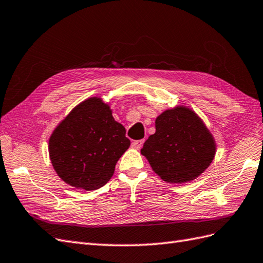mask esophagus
I'll return each instance as SVG.
<instances>
[{
	"mask_svg": "<svg viewBox=\"0 0 263 263\" xmlns=\"http://www.w3.org/2000/svg\"><path fill=\"white\" fill-rule=\"evenodd\" d=\"M143 142H144V140H137V141H133L132 142V146L134 149H141V146H142V144H143Z\"/></svg>",
	"mask_w": 263,
	"mask_h": 263,
	"instance_id": "34e87169",
	"label": "esophagus"
}]
</instances>
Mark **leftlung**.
<instances>
[{
	"mask_svg": "<svg viewBox=\"0 0 263 263\" xmlns=\"http://www.w3.org/2000/svg\"><path fill=\"white\" fill-rule=\"evenodd\" d=\"M216 154L212 132L198 114L177 105L156 119V132L148 138L141 155L160 178L172 184L189 182L211 166Z\"/></svg>",
	"mask_w": 263,
	"mask_h": 263,
	"instance_id": "obj_1",
	"label": "left lung"
}]
</instances>
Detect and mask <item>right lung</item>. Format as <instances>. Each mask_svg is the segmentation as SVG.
I'll return each mask as SVG.
<instances>
[{"label": "right lung", "instance_id": "1", "mask_svg": "<svg viewBox=\"0 0 263 263\" xmlns=\"http://www.w3.org/2000/svg\"><path fill=\"white\" fill-rule=\"evenodd\" d=\"M131 142L101 97L81 102L54 127L49 158L54 172L76 189L95 191L111 179L115 164Z\"/></svg>", "mask_w": 263, "mask_h": 263}]
</instances>
